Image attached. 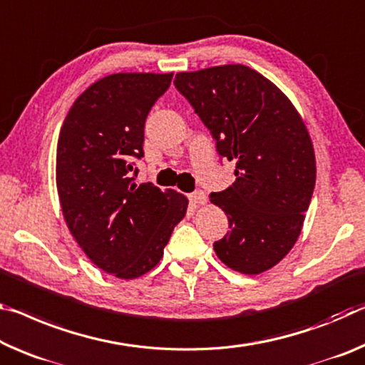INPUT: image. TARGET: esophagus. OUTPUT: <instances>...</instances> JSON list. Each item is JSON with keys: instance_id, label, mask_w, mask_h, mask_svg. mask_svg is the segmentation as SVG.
Returning a JSON list of instances; mask_svg holds the SVG:
<instances>
[{"instance_id": "1", "label": "esophagus", "mask_w": 365, "mask_h": 365, "mask_svg": "<svg viewBox=\"0 0 365 365\" xmlns=\"http://www.w3.org/2000/svg\"><path fill=\"white\" fill-rule=\"evenodd\" d=\"M190 201L193 205H205L206 203V195L203 192H195L190 195Z\"/></svg>"}]
</instances>
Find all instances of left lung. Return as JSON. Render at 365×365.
<instances>
[{
    "label": "left lung",
    "instance_id": "8db88e82",
    "mask_svg": "<svg viewBox=\"0 0 365 365\" xmlns=\"http://www.w3.org/2000/svg\"><path fill=\"white\" fill-rule=\"evenodd\" d=\"M177 91L235 162V182L211 193L229 232L214 242L217 258L242 274L273 268L296 244L315 188V154L291 101L255 69L224 65L178 73Z\"/></svg>",
    "mask_w": 365,
    "mask_h": 365
}]
</instances>
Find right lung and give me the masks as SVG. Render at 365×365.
Returning a JSON list of instances; mask_svg holds the SVG:
<instances>
[{
    "instance_id": "right-lung-1",
    "label": "right lung",
    "mask_w": 365,
    "mask_h": 365,
    "mask_svg": "<svg viewBox=\"0 0 365 365\" xmlns=\"http://www.w3.org/2000/svg\"><path fill=\"white\" fill-rule=\"evenodd\" d=\"M172 73H117L89 86L69 108L56 146V188L69 232L108 274L133 279L164 255L188 200L138 185L144 123Z\"/></svg>"
}]
</instances>
